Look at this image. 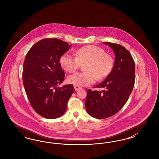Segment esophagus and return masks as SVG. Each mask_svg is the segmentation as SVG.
I'll return each mask as SVG.
<instances>
[{
  "instance_id": "esophagus-1",
  "label": "esophagus",
  "mask_w": 159,
  "mask_h": 159,
  "mask_svg": "<svg viewBox=\"0 0 159 159\" xmlns=\"http://www.w3.org/2000/svg\"><path fill=\"white\" fill-rule=\"evenodd\" d=\"M74 88L75 89V90L77 91V90H79V89H80L81 88L80 87H79V86H77V85H74Z\"/></svg>"
}]
</instances>
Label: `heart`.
I'll return each instance as SVG.
<instances>
[{"label": "heart", "instance_id": "1", "mask_svg": "<svg viewBox=\"0 0 159 159\" xmlns=\"http://www.w3.org/2000/svg\"><path fill=\"white\" fill-rule=\"evenodd\" d=\"M74 57L64 54L60 58V64L67 72H75L81 63L85 64L86 71L76 73L67 77V82L77 86H86L92 84L98 79L105 78L113 67V59L101 47L87 45L75 51Z\"/></svg>", "mask_w": 159, "mask_h": 159}]
</instances>
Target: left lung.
I'll use <instances>...</instances> for the list:
<instances>
[{
    "instance_id": "1",
    "label": "left lung",
    "mask_w": 159,
    "mask_h": 159,
    "mask_svg": "<svg viewBox=\"0 0 159 159\" xmlns=\"http://www.w3.org/2000/svg\"><path fill=\"white\" fill-rule=\"evenodd\" d=\"M114 52V67L107 78L96 88L101 91L87 90L85 108L90 116L105 119L116 114L126 103L135 83V63L130 52L121 45L103 43Z\"/></svg>"
}]
</instances>
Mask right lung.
<instances>
[{"label":"right lung","mask_w":159,"mask_h":159,"mask_svg":"<svg viewBox=\"0 0 159 159\" xmlns=\"http://www.w3.org/2000/svg\"><path fill=\"white\" fill-rule=\"evenodd\" d=\"M71 45L57 38L44 39L34 45L26 56L22 73L26 94L35 111L45 118L62 116L75 90L73 84L57 87L65 76L60 58Z\"/></svg>","instance_id":"obj_1"}]
</instances>
